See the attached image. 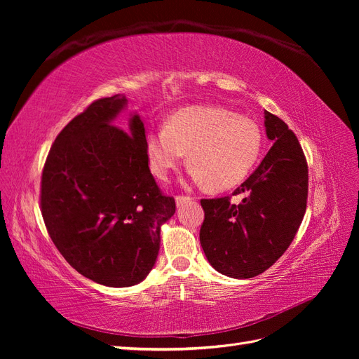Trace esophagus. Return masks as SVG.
I'll use <instances>...</instances> for the list:
<instances>
[{
    "instance_id": "obj_1",
    "label": "esophagus",
    "mask_w": 359,
    "mask_h": 359,
    "mask_svg": "<svg viewBox=\"0 0 359 359\" xmlns=\"http://www.w3.org/2000/svg\"><path fill=\"white\" fill-rule=\"evenodd\" d=\"M190 201H191V198H190V196H177V198H175L177 206H181L182 203H186V202H190Z\"/></svg>"
}]
</instances>
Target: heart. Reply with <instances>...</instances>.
I'll list each match as a JSON object with an SVG mask.
<instances>
[{
	"mask_svg": "<svg viewBox=\"0 0 359 359\" xmlns=\"http://www.w3.org/2000/svg\"><path fill=\"white\" fill-rule=\"evenodd\" d=\"M151 172L168 180L186 153L191 178L211 190H229L252 172L262 151V133L248 118L217 106H189L173 114L166 126L147 135Z\"/></svg>",
	"mask_w": 359,
	"mask_h": 359,
	"instance_id": "b5f03b06",
	"label": "heart"
}]
</instances>
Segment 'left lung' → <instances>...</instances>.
Returning a JSON list of instances; mask_svg holds the SVG:
<instances>
[{
    "label": "left lung",
    "mask_w": 359,
    "mask_h": 359,
    "mask_svg": "<svg viewBox=\"0 0 359 359\" xmlns=\"http://www.w3.org/2000/svg\"><path fill=\"white\" fill-rule=\"evenodd\" d=\"M265 114L273 147L231 199H202L201 245L211 266L232 278H252L274 265L295 238L306 214L309 169L297 136L278 116Z\"/></svg>",
    "instance_id": "obj_1"
}]
</instances>
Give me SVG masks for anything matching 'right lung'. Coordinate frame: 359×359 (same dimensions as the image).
<instances>
[{
    "mask_svg": "<svg viewBox=\"0 0 359 359\" xmlns=\"http://www.w3.org/2000/svg\"><path fill=\"white\" fill-rule=\"evenodd\" d=\"M126 95L95 100L61 130L41 175V215L53 244L83 277L109 287L140 283L153 269L160 231L175 201L151 175L145 127Z\"/></svg>",
    "mask_w": 359,
    "mask_h": 359,
    "instance_id": "1",
    "label": "right lung"
}]
</instances>
